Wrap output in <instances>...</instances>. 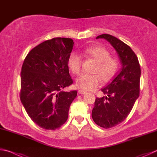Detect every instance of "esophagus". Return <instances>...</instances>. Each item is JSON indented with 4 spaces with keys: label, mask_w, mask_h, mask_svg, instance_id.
<instances>
[{
    "label": "esophagus",
    "mask_w": 157,
    "mask_h": 157,
    "mask_svg": "<svg viewBox=\"0 0 157 157\" xmlns=\"http://www.w3.org/2000/svg\"><path fill=\"white\" fill-rule=\"evenodd\" d=\"M78 93L79 94H82V95H84V94H86L87 93L86 91H84V90H78Z\"/></svg>",
    "instance_id": "34e87169"
}]
</instances>
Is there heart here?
Wrapping results in <instances>:
<instances>
[{"label": "heart", "mask_w": 157, "mask_h": 157, "mask_svg": "<svg viewBox=\"0 0 157 157\" xmlns=\"http://www.w3.org/2000/svg\"><path fill=\"white\" fill-rule=\"evenodd\" d=\"M84 53L98 62L95 73L98 75L82 74L76 79V86L80 89L84 90H93L100 85L101 79L104 82H109L117 72L119 66L118 60L116 58H110L109 51L105 48L99 46L88 47L84 51ZM67 63L69 69L74 74L78 75L80 73L82 59L78 53H71Z\"/></svg>", "instance_id": "b5f03b06"}]
</instances>
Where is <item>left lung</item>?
Returning <instances> with one entry per match:
<instances>
[{
    "mask_svg": "<svg viewBox=\"0 0 157 157\" xmlns=\"http://www.w3.org/2000/svg\"><path fill=\"white\" fill-rule=\"evenodd\" d=\"M99 38L109 42L121 64L113 81L101 89L106 96L97 98L92 110L95 123L104 128H110L125 120L139 98L141 69L137 57L124 42L109 34H101L96 38Z\"/></svg>",
    "mask_w": 157,
    "mask_h": 157,
    "instance_id": "1",
    "label": "left lung"
}]
</instances>
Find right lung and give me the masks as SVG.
Listing matches in <instances>:
<instances>
[{
    "instance_id": "obj_1",
    "label": "right lung",
    "mask_w": 157,
    "mask_h": 157,
    "mask_svg": "<svg viewBox=\"0 0 157 157\" xmlns=\"http://www.w3.org/2000/svg\"><path fill=\"white\" fill-rule=\"evenodd\" d=\"M71 38H55L34 47L27 54L21 73V101L33 122L45 130H56L67 121L77 90L64 92L73 80L68 59Z\"/></svg>"
}]
</instances>
